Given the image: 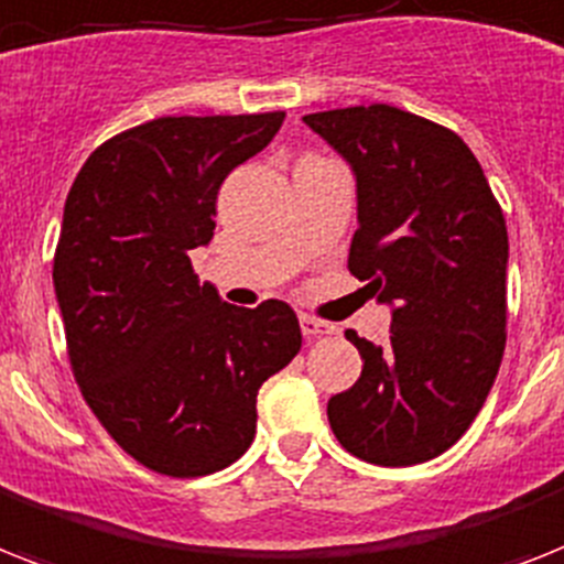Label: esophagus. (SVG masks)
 <instances>
[{
	"instance_id": "esophagus-1",
	"label": "esophagus",
	"mask_w": 564,
	"mask_h": 564,
	"mask_svg": "<svg viewBox=\"0 0 564 564\" xmlns=\"http://www.w3.org/2000/svg\"><path fill=\"white\" fill-rule=\"evenodd\" d=\"M301 333H304L306 338L333 336V333H336V327L327 322H318V318H313V315H301Z\"/></svg>"
}]
</instances>
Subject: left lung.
<instances>
[{
  "mask_svg": "<svg viewBox=\"0 0 564 564\" xmlns=\"http://www.w3.org/2000/svg\"><path fill=\"white\" fill-rule=\"evenodd\" d=\"M304 123L354 171L347 267L391 306L386 347L347 333L361 377L329 397V429L368 464H423L460 441L501 368L505 214L473 150L441 123L388 104Z\"/></svg>",
  "mask_w": 564,
  "mask_h": 564,
  "instance_id": "left-lung-1",
  "label": "left lung"
}]
</instances>
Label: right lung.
I'll return each instance as SVG.
<instances>
[{
    "instance_id": "1",
    "label": "right lung",
    "mask_w": 564,
    "mask_h": 564,
    "mask_svg": "<svg viewBox=\"0 0 564 564\" xmlns=\"http://www.w3.org/2000/svg\"><path fill=\"white\" fill-rule=\"evenodd\" d=\"M283 118H155L100 144L66 196L54 292L72 370L100 425L153 473L235 464L260 386L301 350L290 304H226L187 254L214 237L219 185Z\"/></svg>"
}]
</instances>
